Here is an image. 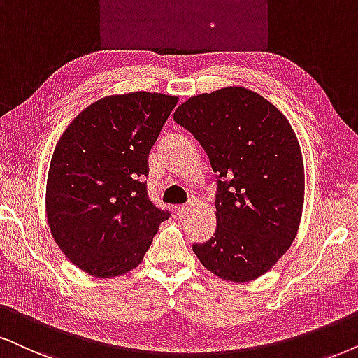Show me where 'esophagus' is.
I'll return each mask as SVG.
<instances>
[{
  "instance_id": "34e87169",
  "label": "esophagus",
  "mask_w": 358,
  "mask_h": 358,
  "mask_svg": "<svg viewBox=\"0 0 358 358\" xmlns=\"http://www.w3.org/2000/svg\"><path fill=\"white\" fill-rule=\"evenodd\" d=\"M189 211H192V203H187V205L178 206V215L180 216H187V215H189Z\"/></svg>"
}]
</instances>
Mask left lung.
Returning <instances> with one entry per match:
<instances>
[{
  "label": "left lung",
  "mask_w": 358,
  "mask_h": 358,
  "mask_svg": "<svg viewBox=\"0 0 358 358\" xmlns=\"http://www.w3.org/2000/svg\"><path fill=\"white\" fill-rule=\"evenodd\" d=\"M176 124L194 135L218 173L216 233L194 255L231 282L266 274L296 238L304 206L299 140L278 107L246 87L189 97Z\"/></svg>",
  "instance_id": "obj_1"
}]
</instances>
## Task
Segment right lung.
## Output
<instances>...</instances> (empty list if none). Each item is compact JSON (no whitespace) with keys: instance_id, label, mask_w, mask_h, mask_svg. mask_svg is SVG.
<instances>
[{"instance_id":"1","label":"right lung","mask_w":358,"mask_h":358,"mask_svg":"<svg viewBox=\"0 0 358 358\" xmlns=\"http://www.w3.org/2000/svg\"><path fill=\"white\" fill-rule=\"evenodd\" d=\"M176 102L143 90L102 97L59 138L48 171V224L84 273L107 279L135 269L169 220V211L148 200L142 178Z\"/></svg>"}]
</instances>
